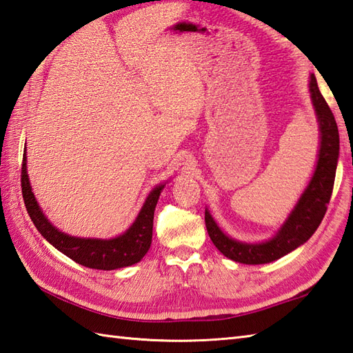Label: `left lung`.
Masks as SVG:
<instances>
[{
	"label": "left lung",
	"mask_w": 353,
	"mask_h": 353,
	"mask_svg": "<svg viewBox=\"0 0 353 353\" xmlns=\"http://www.w3.org/2000/svg\"><path fill=\"white\" fill-rule=\"evenodd\" d=\"M310 91L320 127L317 167L310 185L306 186L302 197L299 199L297 205L285 220L282 228L277 230V234L268 241L259 244L236 241V239L224 235L208 209L205 211L206 229L214 245L232 261L250 265L273 262L308 241L323 220L332 196L336 162H339L340 153V137L332 110L329 109L326 100L321 95L314 74L310 80Z\"/></svg>",
	"instance_id": "1"
}]
</instances>
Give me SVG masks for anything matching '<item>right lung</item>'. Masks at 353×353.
<instances>
[{
    "mask_svg": "<svg viewBox=\"0 0 353 353\" xmlns=\"http://www.w3.org/2000/svg\"><path fill=\"white\" fill-rule=\"evenodd\" d=\"M21 171L22 197H24V203L30 219H32L36 229L41 232V235L50 244L54 245L59 252H62L80 265L97 270H115L121 267H129L137 264V262L144 258V254L150 249V244H152L154 208L165 185L156 186L148 194L137 220H134V223L123 235L112 239L77 238L66 235L63 232L56 229L41 211V208L34 199V194L32 192V186H30L26 153L24 157H22Z\"/></svg>",
    "mask_w": 353,
    "mask_h": 353,
    "instance_id": "1",
    "label": "right lung"
}]
</instances>
